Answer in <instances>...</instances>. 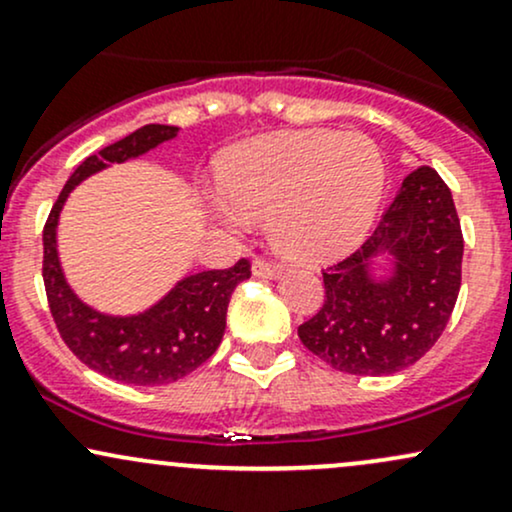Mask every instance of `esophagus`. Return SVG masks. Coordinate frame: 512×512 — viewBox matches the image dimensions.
I'll return each instance as SVG.
<instances>
[{
	"label": "esophagus",
	"mask_w": 512,
	"mask_h": 512,
	"mask_svg": "<svg viewBox=\"0 0 512 512\" xmlns=\"http://www.w3.org/2000/svg\"><path fill=\"white\" fill-rule=\"evenodd\" d=\"M252 274L262 276V279H274V276L281 274V264L267 260V257H255V262H252Z\"/></svg>",
	"instance_id": "obj_1"
}]
</instances>
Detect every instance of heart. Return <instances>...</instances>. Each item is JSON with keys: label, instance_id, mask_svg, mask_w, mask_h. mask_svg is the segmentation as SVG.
<instances>
[{"label": "heart", "instance_id": "heart-1", "mask_svg": "<svg viewBox=\"0 0 512 512\" xmlns=\"http://www.w3.org/2000/svg\"><path fill=\"white\" fill-rule=\"evenodd\" d=\"M383 151L363 134L325 129L257 137L223 156L209 209L243 228L269 216V238L296 260H322L349 250L383 202Z\"/></svg>", "mask_w": 512, "mask_h": 512}]
</instances>
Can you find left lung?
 <instances>
[{
  "label": "left lung",
  "instance_id": "left-lung-1",
  "mask_svg": "<svg viewBox=\"0 0 512 512\" xmlns=\"http://www.w3.org/2000/svg\"><path fill=\"white\" fill-rule=\"evenodd\" d=\"M462 250L450 187L431 166L411 170L366 243L322 272L325 303L298 327L303 346L351 375L409 368L448 325ZM385 256L391 274L373 277L369 262Z\"/></svg>",
  "mask_w": 512,
  "mask_h": 512
}]
</instances>
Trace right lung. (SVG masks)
<instances>
[{
  "mask_svg": "<svg viewBox=\"0 0 512 512\" xmlns=\"http://www.w3.org/2000/svg\"><path fill=\"white\" fill-rule=\"evenodd\" d=\"M175 134L178 127L144 125L84 158L69 175L43 228V281L60 337L81 363L125 385H168L202 366L219 349L233 289L250 279L245 257L228 269L190 274L139 315L98 313L69 289L57 255V221L69 192L98 170L142 156Z\"/></svg>",
  "mask_w": 512,
  "mask_h": 512,
  "instance_id": "obj_1",
  "label": "right lung"
}]
</instances>
